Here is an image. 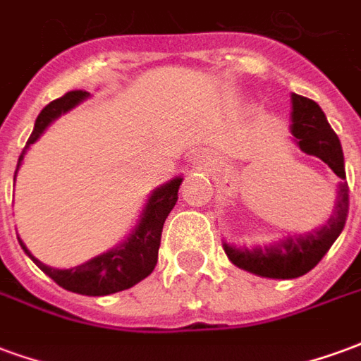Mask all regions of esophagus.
<instances>
[{"mask_svg":"<svg viewBox=\"0 0 361 361\" xmlns=\"http://www.w3.org/2000/svg\"><path fill=\"white\" fill-rule=\"evenodd\" d=\"M209 160H211V158L207 157V154H203V152H197L195 157H193V164H195L197 170H204V168L209 166Z\"/></svg>","mask_w":361,"mask_h":361,"instance_id":"esophagus-1","label":"esophagus"}]
</instances>
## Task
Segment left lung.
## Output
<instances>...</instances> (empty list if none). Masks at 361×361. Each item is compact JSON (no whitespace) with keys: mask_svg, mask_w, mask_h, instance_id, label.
I'll return each instance as SVG.
<instances>
[{"mask_svg":"<svg viewBox=\"0 0 361 361\" xmlns=\"http://www.w3.org/2000/svg\"><path fill=\"white\" fill-rule=\"evenodd\" d=\"M290 133L292 141L311 157L321 158L342 181L336 185V201L333 214L321 226L303 234H288L267 245H234L222 242L224 253L238 269L263 279L290 280L303 276L317 265L331 245L341 235L348 216V185L344 173V154L338 137L334 133L317 102L300 94L290 96Z\"/></svg>","mask_w":361,"mask_h":361,"instance_id":"1","label":"left lung"}]
</instances>
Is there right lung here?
<instances>
[{
	"label": "right lung",
	"mask_w": 361,
	"mask_h": 361,
	"mask_svg": "<svg viewBox=\"0 0 361 361\" xmlns=\"http://www.w3.org/2000/svg\"><path fill=\"white\" fill-rule=\"evenodd\" d=\"M90 98L89 92L85 90H71L66 96L50 102L44 108L35 121V129L28 137L27 147L23 149L15 170V180L19 172L23 158L35 145L48 127L61 118L63 114L77 108L79 104ZM183 176H176L170 181L162 183L160 188L150 191L147 203L142 207L141 214L137 219L133 230L126 235L123 242H119L116 247H111L106 253H100L96 257L85 261L81 265L71 267V269H54V267L44 265L27 250L19 235V243L23 251L28 257L35 261V265L50 276L56 284L66 288L69 292L81 295H110L127 288L135 286L137 282L147 279L150 272L154 271L158 261V247H160V235L168 214L178 203V189H180Z\"/></svg>",
	"instance_id": "obj_1"
}]
</instances>
